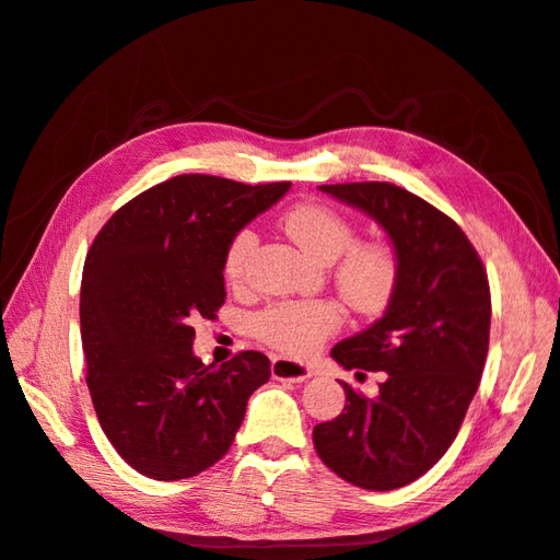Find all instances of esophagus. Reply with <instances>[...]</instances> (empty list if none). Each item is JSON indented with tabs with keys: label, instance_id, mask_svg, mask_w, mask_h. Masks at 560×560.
<instances>
[{
	"label": "esophagus",
	"instance_id": "1",
	"mask_svg": "<svg viewBox=\"0 0 560 560\" xmlns=\"http://www.w3.org/2000/svg\"><path fill=\"white\" fill-rule=\"evenodd\" d=\"M313 375V371L304 363H298L293 359L285 357H275L272 359V377L281 380V382H304Z\"/></svg>",
	"mask_w": 560,
	"mask_h": 560
}]
</instances>
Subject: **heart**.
Here are the masks:
<instances>
[{
	"mask_svg": "<svg viewBox=\"0 0 560 560\" xmlns=\"http://www.w3.org/2000/svg\"><path fill=\"white\" fill-rule=\"evenodd\" d=\"M281 226L313 260L329 265L339 258L334 267V281L352 311L375 315L394 300L400 279L398 254L384 242H354L352 222L334 208L300 203L283 214ZM256 242L258 237L249 229L231 240L224 256V277L229 283H240L245 277ZM340 323L343 315L334 302L302 300L267 306L254 318V331L262 343L283 354L308 357Z\"/></svg>",
	"mask_w": 560,
	"mask_h": 560,
	"instance_id": "1",
	"label": "heart"
}]
</instances>
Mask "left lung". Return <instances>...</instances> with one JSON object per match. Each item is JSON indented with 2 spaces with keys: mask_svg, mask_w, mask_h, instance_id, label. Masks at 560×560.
Masks as SVG:
<instances>
[{
  "mask_svg": "<svg viewBox=\"0 0 560 560\" xmlns=\"http://www.w3.org/2000/svg\"><path fill=\"white\" fill-rule=\"evenodd\" d=\"M318 189L382 226L400 279L382 318L331 348L348 371L386 373L377 396L343 382L346 407L313 428V444L357 488L398 490L448 451L476 396L490 346L488 275L462 229L417 194L392 183Z\"/></svg>",
  "mask_w": 560,
  "mask_h": 560,
  "instance_id": "obj_1",
  "label": "left lung"
}]
</instances>
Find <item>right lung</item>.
<instances>
[{
  "mask_svg": "<svg viewBox=\"0 0 560 560\" xmlns=\"http://www.w3.org/2000/svg\"><path fill=\"white\" fill-rule=\"evenodd\" d=\"M288 189L176 176L95 235L80 295L86 384L107 440L139 474L180 480L212 467L270 380V359L254 350L206 366L191 323L224 304L231 240Z\"/></svg>",
  "mask_w": 560,
  "mask_h": 560,
  "instance_id": "add662e5",
  "label": "right lung"
}]
</instances>
